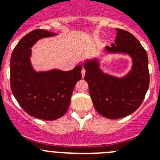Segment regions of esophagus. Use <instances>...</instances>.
<instances>
[{
  "mask_svg": "<svg viewBox=\"0 0 160 160\" xmlns=\"http://www.w3.org/2000/svg\"><path fill=\"white\" fill-rule=\"evenodd\" d=\"M85 73H86V70H85L84 68H82V77L85 76Z\"/></svg>",
  "mask_w": 160,
  "mask_h": 160,
  "instance_id": "esophagus-1",
  "label": "esophagus"
}]
</instances>
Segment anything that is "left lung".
Segmentation results:
<instances>
[{
    "instance_id": "1",
    "label": "left lung",
    "mask_w": 160,
    "mask_h": 160,
    "mask_svg": "<svg viewBox=\"0 0 160 160\" xmlns=\"http://www.w3.org/2000/svg\"><path fill=\"white\" fill-rule=\"evenodd\" d=\"M114 44L106 46L108 53H128L132 58L131 70L123 78L103 73L97 59L84 64V79L98 113L107 118L117 119L135 112L140 107L149 87L150 75L146 50L134 35L116 29Z\"/></svg>"
}]
</instances>
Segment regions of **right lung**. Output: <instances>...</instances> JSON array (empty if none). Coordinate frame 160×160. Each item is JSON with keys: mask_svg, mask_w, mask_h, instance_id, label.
Masks as SVG:
<instances>
[{"mask_svg": "<svg viewBox=\"0 0 160 160\" xmlns=\"http://www.w3.org/2000/svg\"><path fill=\"white\" fill-rule=\"evenodd\" d=\"M57 33L35 29L24 36L10 59V87L25 112L34 118L55 120L67 111L76 83L82 78V66L70 71L36 72L30 62L31 49L39 39Z\"/></svg>", "mask_w": 160, "mask_h": 160, "instance_id": "right-lung-1", "label": "right lung"}]
</instances>
